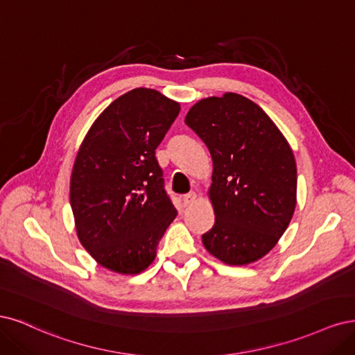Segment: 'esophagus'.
Listing matches in <instances>:
<instances>
[{
	"instance_id": "1",
	"label": "esophagus",
	"mask_w": 355,
	"mask_h": 355,
	"mask_svg": "<svg viewBox=\"0 0 355 355\" xmlns=\"http://www.w3.org/2000/svg\"><path fill=\"white\" fill-rule=\"evenodd\" d=\"M182 200H184V203L186 205H193L194 202L198 200V194L194 193V191H191V193H189V194H186L184 198H182Z\"/></svg>"
}]
</instances>
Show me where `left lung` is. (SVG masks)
I'll return each instance as SVG.
<instances>
[{
    "mask_svg": "<svg viewBox=\"0 0 355 355\" xmlns=\"http://www.w3.org/2000/svg\"><path fill=\"white\" fill-rule=\"evenodd\" d=\"M186 123L208 146V196L215 224L205 249L227 266L266 257L288 228L296 207V162L286 137L257 103L236 93L193 105Z\"/></svg>",
    "mask_w": 355,
    "mask_h": 355,
    "instance_id": "1",
    "label": "left lung"
}]
</instances>
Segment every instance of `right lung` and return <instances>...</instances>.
<instances>
[{
  "instance_id": "1",
  "label": "right lung",
  "mask_w": 355,
  "mask_h": 355,
  "mask_svg": "<svg viewBox=\"0 0 355 355\" xmlns=\"http://www.w3.org/2000/svg\"><path fill=\"white\" fill-rule=\"evenodd\" d=\"M178 113V101L134 88L100 113L79 146L69 187L75 230L109 271H144L177 216L155 150Z\"/></svg>"
}]
</instances>
